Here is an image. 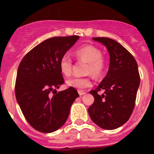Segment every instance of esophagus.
<instances>
[{
    "mask_svg": "<svg viewBox=\"0 0 154 154\" xmlns=\"http://www.w3.org/2000/svg\"><path fill=\"white\" fill-rule=\"evenodd\" d=\"M78 93H79V94H80V96H82V95H83V94H86V92H85V91H81V90H79V91H78Z\"/></svg>",
    "mask_w": 154,
    "mask_h": 154,
    "instance_id": "obj_1",
    "label": "esophagus"
}]
</instances>
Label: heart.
<instances>
[{
    "label": "heart",
    "mask_w": 154,
    "mask_h": 154,
    "mask_svg": "<svg viewBox=\"0 0 154 154\" xmlns=\"http://www.w3.org/2000/svg\"><path fill=\"white\" fill-rule=\"evenodd\" d=\"M78 61L87 62L85 69L86 74H92L94 77H99L103 74L105 69V60L102 57L100 49L91 45H87L77 48L74 52ZM60 71L66 77H71L73 73V61L68 54L62 56L59 62ZM68 86L74 87L77 89H84L92 85V80L90 77H74L66 82Z\"/></svg>",
    "instance_id": "1"
}]
</instances>
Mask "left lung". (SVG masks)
<instances>
[{
  "instance_id": "1",
  "label": "left lung",
  "mask_w": 154,
  "mask_h": 154,
  "mask_svg": "<svg viewBox=\"0 0 154 154\" xmlns=\"http://www.w3.org/2000/svg\"><path fill=\"white\" fill-rule=\"evenodd\" d=\"M106 46L110 57L106 76L90 91L94 97L88 109L91 120L105 130H114L129 120L136 103L140 84L138 65L133 56L115 40L106 37L93 38ZM105 92L99 95L98 91Z\"/></svg>"
}]
</instances>
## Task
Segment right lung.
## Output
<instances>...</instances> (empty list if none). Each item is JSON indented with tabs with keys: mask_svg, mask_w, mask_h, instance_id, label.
Listing matches in <instances>:
<instances>
[{
	"mask_svg": "<svg viewBox=\"0 0 154 154\" xmlns=\"http://www.w3.org/2000/svg\"><path fill=\"white\" fill-rule=\"evenodd\" d=\"M78 38L74 35L45 40L29 51L18 66L16 100L29 125L42 133H52L64 125L71 104L79 97L74 87L58 93L55 89L65 83L60 58Z\"/></svg>",
	"mask_w": 154,
	"mask_h": 154,
	"instance_id": "1",
	"label": "right lung"
}]
</instances>
